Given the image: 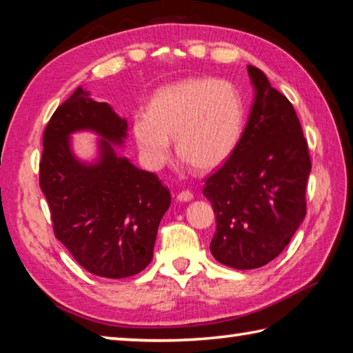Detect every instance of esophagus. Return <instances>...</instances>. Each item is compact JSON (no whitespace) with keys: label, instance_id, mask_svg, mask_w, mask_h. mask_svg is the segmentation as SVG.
I'll return each instance as SVG.
<instances>
[{"label":"esophagus","instance_id":"obj_1","mask_svg":"<svg viewBox=\"0 0 353 353\" xmlns=\"http://www.w3.org/2000/svg\"><path fill=\"white\" fill-rule=\"evenodd\" d=\"M191 199H193V193H191V191H188V190H182L181 193L177 194L179 202H190Z\"/></svg>","mask_w":353,"mask_h":353}]
</instances>
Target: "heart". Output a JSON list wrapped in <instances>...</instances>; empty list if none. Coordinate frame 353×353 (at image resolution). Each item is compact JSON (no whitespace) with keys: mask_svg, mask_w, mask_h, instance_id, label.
<instances>
[{"mask_svg":"<svg viewBox=\"0 0 353 353\" xmlns=\"http://www.w3.org/2000/svg\"><path fill=\"white\" fill-rule=\"evenodd\" d=\"M244 118V101L232 83L188 79L162 88L148 112H137L132 134L141 157L154 170L168 162L170 139H176L179 157L198 171H212L235 151Z\"/></svg>","mask_w":353,"mask_h":353,"instance_id":"b5f03b06","label":"heart"}]
</instances>
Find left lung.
Here are the masks:
<instances>
[{
    "mask_svg": "<svg viewBox=\"0 0 353 353\" xmlns=\"http://www.w3.org/2000/svg\"><path fill=\"white\" fill-rule=\"evenodd\" d=\"M255 88L249 121L221 168L205 181L216 216L212 255L235 270H255L288 246L307 213L312 171L308 145L296 110L249 65Z\"/></svg>",
    "mask_w": 353,
    "mask_h": 353,
    "instance_id": "obj_1",
    "label": "left lung"
}]
</instances>
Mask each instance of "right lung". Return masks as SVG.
I'll use <instances>...</instances> for the list:
<instances>
[{
    "instance_id": "right-lung-1",
    "label": "right lung",
    "mask_w": 353,
    "mask_h": 353,
    "mask_svg": "<svg viewBox=\"0 0 353 353\" xmlns=\"http://www.w3.org/2000/svg\"><path fill=\"white\" fill-rule=\"evenodd\" d=\"M92 130L100 155L81 163L69 135ZM128 121L90 93L76 92L52 113L43 132L40 188L59 241L88 272L107 279L139 274L151 263L160 219L171 205L170 190L154 172L119 157Z\"/></svg>"
}]
</instances>
